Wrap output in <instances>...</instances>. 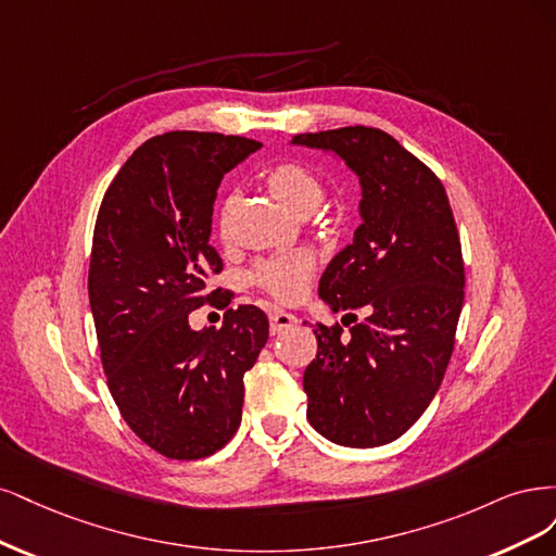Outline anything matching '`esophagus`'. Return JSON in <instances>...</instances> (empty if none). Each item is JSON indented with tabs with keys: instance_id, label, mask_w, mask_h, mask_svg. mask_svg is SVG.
I'll use <instances>...</instances> for the list:
<instances>
[{
	"instance_id": "obj_1",
	"label": "esophagus",
	"mask_w": 556,
	"mask_h": 556,
	"mask_svg": "<svg viewBox=\"0 0 556 556\" xmlns=\"http://www.w3.org/2000/svg\"><path fill=\"white\" fill-rule=\"evenodd\" d=\"M293 326H298V316L295 314H289V312H283V309H275L270 314V330H273V334H281L283 330H289Z\"/></svg>"
}]
</instances>
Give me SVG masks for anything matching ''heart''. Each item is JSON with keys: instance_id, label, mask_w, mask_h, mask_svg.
Returning a JSON list of instances; mask_svg holds the SVG:
<instances>
[{"instance_id": "b5f03b06", "label": "heart", "mask_w": 556, "mask_h": 556, "mask_svg": "<svg viewBox=\"0 0 556 556\" xmlns=\"http://www.w3.org/2000/svg\"><path fill=\"white\" fill-rule=\"evenodd\" d=\"M267 185H270L277 199L295 214L316 210L326 195L324 182L318 180V175L304 164H298V161H283V164H277L270 170V175H267ZM312 275H314L312 254L283 252L261 261L254 267L252 281L261 286L263 291L289 302L304 295Z\"/></svg>"}]
</instances>
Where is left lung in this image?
Returning <instances> with one entry per match:
<instances>
[{"instance_id": "obj_1", "label": "left lung", "mask_w": 556, "mask_h": 556, "mask_svg": "<svg viewBox=\"0 0 556 556\" xmlns=\"http://www.w3.org/2000/svg\"><path fill=\"white\" fill-rule=\"evenodd\" d=\"M291 142L332 152L363 189V222L326 267L318 295L332 312L363 307L367 318L349 332L339 324L314 330L316 361L302 379L307 420L339 445H383L425 414L451 363L464 302L453 210L439 177L381 129Z\"/></svg>"}]
</instances>
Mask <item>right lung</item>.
I'll list each match as a JSON object with an SVG mask.
<instances>
[{"mask_svg":"<svg viewBox=\"0 0 556 556\" xmlns=\"http://www.w3.org/2000/svg\"><path fill=\"white\" fill-rule=\"evenodd\" d=\"M261 142L170 131L127 159L94 226L87 291L101 363L122 418L152 451L201 459L238 432L244 371L267 342L254 304L226 309L219 330H191L189 314L217 307L222 273L210 244L212 205L228 170Z\"/></svg>","mask_w":556,"mask_h":556,"instance_id":"1","label":"right lung"}]
</instances>
